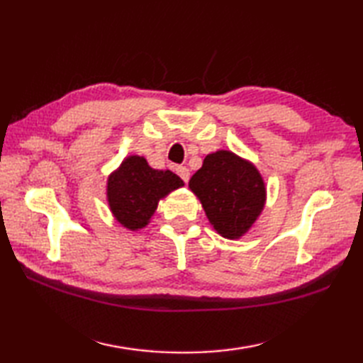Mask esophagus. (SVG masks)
Returning <instances> with one entry per match:
<instances>
[{"instance_id":"obj_1","label":"esophagus","mask_w":363,"mask_h":363,"mask_svg":"<svg viewBox=\"0 0 363 363\" xmlns=\"http://www.w3.org/2000/svg\"><path fill=\"white\" fill-rule=\"evenodd\" d=\"M176 173L184 182H189L190 179V169L187 167H176Z\"/></svg>"}]
</instances>
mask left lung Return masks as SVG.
Segmentation results:
<instances>
[{
  "instance_id": "1",
  "label": "left lung",
  "mask_w": 363,
  "mask_h": 363,
  "mask_svg": "<svg viewBox=\"0 0 363 363\" xmlns=\"http://www.w3.org/2000/svg\"><path fill=\"white\" fill-rule=\"evenodd\" d=\"M189 187L201 201L211 225L226 238L243 235L265 204V184L256 167L230 151L206 156Z\"/></svg>"
}]
</instances>
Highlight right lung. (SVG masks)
I'll return each mask as SVG.
<instances>
[{"label":"right lung","instance_id":"right-lung-1","mask_svg":"<svg viewBox=\"0 0 363 363\" xmlns=\"http://www.w3.org/2000/svg\"><path fill=\"white\" fill-rule=\"evenodd\" d=\"M184 186L173 172H159L143 157L130 156L107 181L111 211L123 226L142 229L148 225L160 198Z\"/></svg>","mask_w":363,"mask_h":363}]
</instances>
